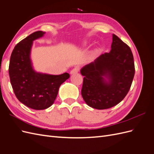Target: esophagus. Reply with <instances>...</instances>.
<instances>
[{"label":"esophagus","instance_id":"obj_1","mask_svg":"<svg viewBox=\"0 0 154 154\" xmlns=\"http://www.w3.org/2000/svg\"><path fill=\"white\" fill-rule=\"evenodd\" d=\"M79 71H80V67H79L78 66H76V67H74L71 71V74H76V73H77Z\"/></svg>","mask_w":154,"mask_h":154}]
</instances>
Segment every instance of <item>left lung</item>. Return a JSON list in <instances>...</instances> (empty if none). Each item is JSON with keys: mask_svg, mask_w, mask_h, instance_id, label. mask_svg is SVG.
<instances>
[{"mask_svg": "<svg viewBox=\"0 0 154 154\" xmlns=\"http://www.w3.org/2000/svg\"><path fill=\"white\" fill-rule=\"evenodd\" d=\"M81 74L84 76L82 96L88 106L99 110L114 106L125 98L132 85L135 74L132 51L113 34L110 52L83 67Z\"/></svg>", "mask_w": 154, "mask_h": 154, "instance_id": "left-lung-1", "label": "left lung"}]
</instances>
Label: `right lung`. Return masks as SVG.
Returning a JSON list of instances; mask_svg holds the SVG:
<instances>
[{"label": "right lung", "instance_id": "1", "mask_svg": "<svg viewBox=\"0 0 154 154\" xmlns=\"http://www.w3.org/2000/svg\"><path fill=\"white\" fill-rule=\"evenodd\" d=\"M44 33L42 31L34 32L18 42L12 51L9 65L10 82L17 99L35 110H44L52 105L60 86L70 77L67 72L50 75L32 69L29 57L32 41Z\"/></svg>", "mask_w": 154, "mask_h": 154}]
</instances>
